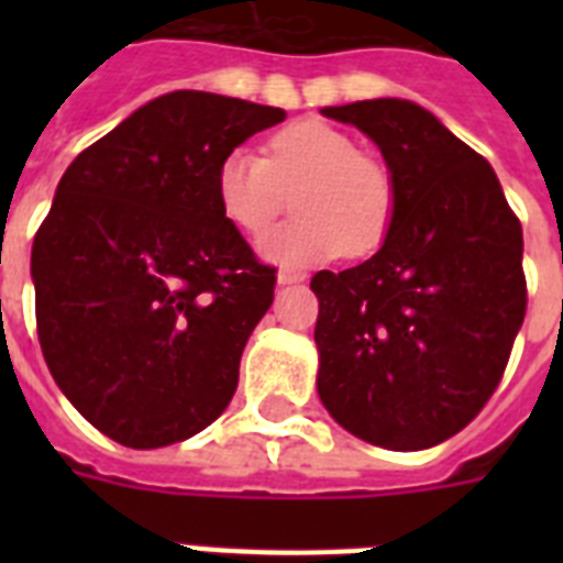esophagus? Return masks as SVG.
Instances as JSON below:
<instances>
[{
    "label": "esophagus",
    "instance_id": "esophagus-1",
    "mask_svg": "<svg viewBox=\"0 0 563 563\" xmlns=\"http://www.w3.org/2000/svg\"><path fill=\"white\" fill-rule=\"evenodd\" d=\"M300 280H307V274L303 272H291V268H280V272H277V283H280V286H289V283Z\"/></svg>",
    "mask_w": 563,
    "mask_h": 563
}]
</instances>
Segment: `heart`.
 Listing matches in <instances>:
<instances>
[{
  "mask_svg": "<svg viewBox=\"0 0 563 563\" xmlns=\"http://www.w3.org/2000/svg\"><path fill=\"white\" fill-rule=\"evenodd\" d=\"M298 219L274 230L263 254L283 265H312L339 254H368L388 233L394 180L339 128L303 119L268 140V154L233 148L216 169V201L239 230L263 236L298 189Z\"/></svg>",
  "mask_w": 563,
  "mask_h": 563,
  "instance_id": "obj_1",
  "label": "heart"
}]
</instances>
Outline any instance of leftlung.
<instances>
[{
    "label": "left lung",
    "instance_id": "8db88e82",
    "mask_svg": "<svg viewBox=\"0 0 563 563\" xmlns=\"http://www.w3.org/2000/svg\"><path fill=\"white\" fill-rule=\"evenodd\" d=\"M324 117L383 152L394 216L383 247L318 272V397L351 435L427 450L462 432L503 379L526 316L523 228L485 157L406 99Z\"/></svg>",
    "mask_w": 563,
    "mask_h": 563
}]
</instances>
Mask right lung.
Segmentation results:
<instances>
[{
  "label": "right lung",
  "instance_id": "obj_1",
  "mask_svg": "<svg viewBox=\"0 0 563 563\" xmlns=\"http://www.w3.org/2000/svg\"><path fill=\"white\" fill-rule=\"evenodd\" d=\"M286 110L175 90L73 161L31 247L37 335L66 400L134 450L210 427L274 300L216 201L221 157Z\"/></svg>",
  "mask_w": 563,
  "mask_h": 563
}]
</instances>
